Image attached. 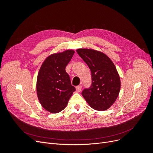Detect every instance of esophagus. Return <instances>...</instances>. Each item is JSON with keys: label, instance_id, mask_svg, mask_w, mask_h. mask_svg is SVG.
<instances>
[{"label": "esophagus", "instance_id": "obj_1", "mask_svg": "<svg viewBox=\"0 0 153 153\" xmlns=\"http://www.w3.org/2000/svg\"><path fill=\"white\" fill-rule=\"evenodd\" d=\"M82 87L81 85H79L76 86V92H80L82 91Z\"/></svg>", "mask_w": 153, "mask_h": 153}]
</instances>
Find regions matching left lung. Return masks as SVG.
<instances>
[{
    "instance_id": "1",
    "label": "left lung",
    "mask_w": 153,
    "mask_h": 153,
    "mask_svg": "<svg viewBox=\"0 0 153 153\" xmlns=\"http://www.w3.org/2000/svg\"><path fill=\"white\" fill-rule=\"evenodd\" d=\"M76 52L91 69L92 83L82 95L91 107L103 111L117 98L121 80L112 61L105 54L91 49H78Z\"/></svg>"
}]
</instances>
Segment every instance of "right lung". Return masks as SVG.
Segmentation results:
<instances>
[{
    "mask_svg": "<svg viewBox=\"0 0 153 153\" xmlns=\"http://www.w3.org/2000/svg\"><path fill=\"white\" fill-rule=\"evenodd\" d=\"M75 53L72 50L50 55L43 62L37 78V94L41 105L51 113L66 107L75 88L66 67Z\"/></svg>",
    "mask_w": 153,
    "mask_h": 153,
    "instance_id": "right-lung-1",
    "label": "right lung"
}]
</instances>
